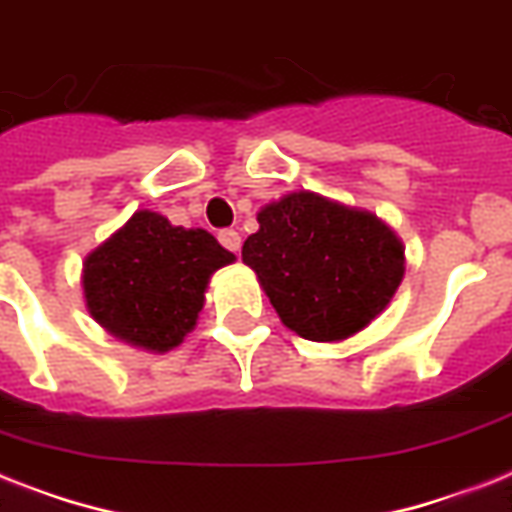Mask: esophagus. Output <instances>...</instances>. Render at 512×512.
I'll return each instance as SVG.
<instances>
[{"label":"esophagus","mask_w":512,"mask_h":512,"mask_svg":"<svg viewBox=\"0 0 512 512\" xmlns=\"http://www.w3.org/2000/svg\"><path fill=\"white\" fill-rule=\"evenodd\" d=\"M218 242L228 249V252H239L242 249V234L234 228H223L218 234Z\"/></svg>","instance_id":"1"}]
</instances>
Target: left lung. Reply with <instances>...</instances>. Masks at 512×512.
I'll return each instance as SVG.
<instances>
[{"label": "left lung", "instance_id": "8db88e82", "mask_svg": "<svg viewBox=\"0 0 512 512\" xmlns=\"http://www.w3.org/2000/svg\"><path fill=\"white\" fill-rule=\"evenodd\" d=\"M242 260L278 318L310 342H342L381 315L405 276V247L373 213L292 191L257 213Z\"/></svg>", "mask_w": 512, "mask_h": 512}]
</instances>
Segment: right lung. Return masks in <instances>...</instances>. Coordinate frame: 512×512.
<instances>
[{
    "label": "right lung",
    "mask_w": 512,
    "mask_h": 512,
    "mask_svg": "<svg viewBox=\"0 0 512 512\" xmlns=\"http://www.w3.org/2000/svg\"><path fill=\"white\" fill-rule=\"evenodd\" d=\"M234 260L205 228L170 226L139 210L86 257L83 297L115 339L168 352L197 326L210 276Z\"/></svg>",
    "instance_id": "add662e5"
}]
</instances>
